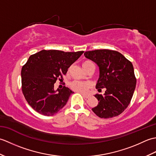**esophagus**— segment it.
<instances>
[{"label":"esophagus","instance_id":"esophagus-1","mask_svg":"<svg viewBox=\"0 0 156 156\" xmlns=\"http://www.w3.org/2000/svg\"><path fill=\"white\" fill-rule=\"evenodd\" d=\"M82 95L83 96V97H84V98H89V97H90V96H89L88 94H82Z\"/></svg>","mask_w":156,"mask_h":156}]
</instances>
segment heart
Instances as JSON below:
<instances>
[{"instance_id":"1","label":"heart","mask_w":156,"mask_h":156,"mask_svg":"<svg viewBox=\"0 0 156 156\" xmlns=\"http://www.w3.org/2000/svg\"><path fill=\"white\" fill-rule=\"evenodd\" d=\"M92 64V63L90 61L87 60L83 62L82 66H83V68L85 69L89 64ZM90 87V84L88 82L75 80L74 82H72L70 84V88L73 90L78 92L79 93H82V94L87 93Z\"/></svg>"}]
</instances>
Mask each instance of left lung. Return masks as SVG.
Listing matches in <instances>:
<instances>
[{
  "label": "left lung",
  "instance_id": "1",
  "mask_svg": "<svg viewBox=\"0 0 156 156\" xmlns=\"http://www.w3.org/2000/svg\"><path fill=\"white\" fill-rule=\"evenodd\" d=\"M84 56L99 68L100 75L96 85L98 91L106 89L103 95H94L98 104L92 111L103 119L121 114L130 103L136 87L132 63L121 53L110 49L86 51Z\"/></svg>",
  "mask_w": 156,
  "mask_h": 156
}]
</instances>
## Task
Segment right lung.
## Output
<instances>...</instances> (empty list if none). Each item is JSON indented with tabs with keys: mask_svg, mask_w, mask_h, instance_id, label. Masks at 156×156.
Segmentation results:
<instances>
[{
	"mask_svg": "<svg viewBox=\"0 0 156 156\" xmlns=\"http://www.w3.org/2000/svg\"><path fill=\"white\" fill-rule=\"evenodd\" d=\"M83 53L44 49L29 58L21 69L22 92L35 111L51 116L66 105L74 92L66 87L55 90L54 84L58 79L63 80V75Z\"/></svg>",
	"mask_w": 156,
	"mask_h": 156,
	"instance_id": "obj_1",
	"label": "right lung"
}]
</instances>
